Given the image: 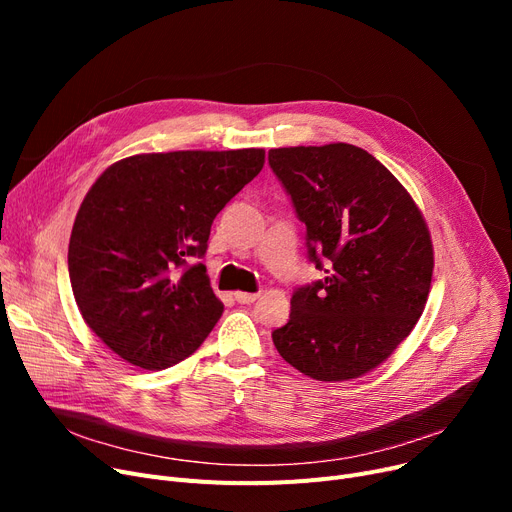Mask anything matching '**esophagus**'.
Returning <instances> with one entry per match:
<instances>
[{"label": "esophagus", "instance_id": "34e87169", "mask_svg": "<svg viewBox=\"0 0 512 512\" xmlns=\"http://www.w3.org/2000/svg\"><path fill=\"white\" fill-rule=\"evenodd\" d=\"M257 297H259L257 292H234V299L240 305H251L257 301Z\"/></svg>", "mask_w": 512, "mask_h": 512}]
</instances>
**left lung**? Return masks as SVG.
I'll return each mask as SVG.
<instances>
[{
  "instance_id": "1",
  "label": "left lung",
  "mask_w": 512,
  "mask_h": 512,
  "mask_svg": "<svg viewBox=\"0 0 512 512\" xmlns=\"http://www.w3.org/2000/svg\"><path fill=\"white\" fill-rule=\"evenodd\" d=\"M267 161L307 228L309 261L326 274L292 292L274 344L313 380L359 378L392 355L425 309L434 249L423 215L361 147H282Z\"/></svg>"
}]
</instances>
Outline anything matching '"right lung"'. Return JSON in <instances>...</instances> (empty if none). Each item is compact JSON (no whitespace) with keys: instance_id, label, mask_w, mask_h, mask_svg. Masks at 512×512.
<instances>
[{"instance_id":"add662e5","label":"right lung","mask_w":512,"mask_h":512,"mask_svg":"<svg viewBox=\"0 0 512 512\" xmlns=\"http://www.w3.org/2000/svg\"><path fill=\"white\" fill-rule=\"evenodd\" d=\"M263 149L143 153L116 161L80 205L70 284L87 326L124 361L166 369L218 324L201 259L211 224L263 168Z\"/></svg>"}]
</instances>
